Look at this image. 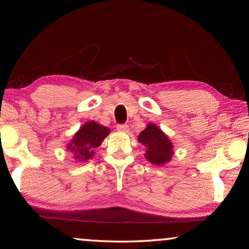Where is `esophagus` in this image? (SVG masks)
Here are the masks:
<instances>
[{"mask_svg": "<svg viewBox=\"0 0 249 249\" xmlns=\"http://www.w3.org/2000/svg\"><path fill=\"white\" fill-rule=\"evenodd\" d=\"M117 130H119V132H124V133H126V132H128V126L126 125V124H119L117 125Z\"/></svg>", "mask_w": 249, "mask_h": 249, "instance_id": "1", "label": "esophagus"}]
</instances>
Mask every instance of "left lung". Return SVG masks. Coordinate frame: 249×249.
Instances as JSON below:
<instances>
[{
	"label": "left lung",
	"instance_id": "left-lung-1",
	"mask_svg": "<svg viewBox=\"0 0 249 249\" xmlns=\"http://www.w3.org/2000/svg\"><path fill=\"white\" fill-rule=\"evenodd\" d=\"M138 142L146 148L145 158L151 163L162 166L170 161L174 146L167 135L157 125L150 123L138 135Z\"/></svg>",
	"mask_w": 249,
	"mask_h": 249
}]
</instances>
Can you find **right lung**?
<instances>
[{
    "instance_id": "1",
    "label": "right lung",
    "mask_w": 249,
    "mask_h": 249,
    "mask_svg": "<svg viewBox=\"0 0 249 249\" xmlns=\"http://www.w3.org/2000/svg\"><path fill=\"white\" fill-rule=\"evenodd\" d=\"M109 134V128L90 121L84 124L74 134L67 149L74 155V159L86 161L93 157L94 149L102 144L104 138Z\"/></svg>"
}]
</instances>
